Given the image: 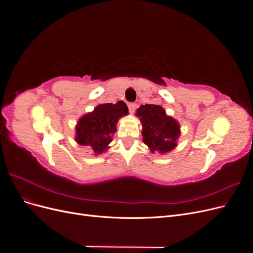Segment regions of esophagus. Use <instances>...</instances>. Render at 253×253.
Here are the masks:
<instances>
[{
	"label": "esophagus",
	"instance_id": "esophagus-1",
	"mask_svg": "<svg viewBox=\"0 0 253 253\" xmlns=\"http://www.w3.org/2000/svg\"><path fill=\"white\" fill-rule=\"evenodd\" d=\"M136 108H137L136 103H129V104H128V111H129V113H132V114H133V113L135 112Z\"/></svg>",
	"mask_w": 253,
	"mask_h": 253
}]
</instances>
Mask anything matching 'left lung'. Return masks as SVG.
Returning <instances> with one entry per match:
<instances>
[{"mask_svg": "<svg viewBox=\"0 0 253 253\" xmlns=\"http://www.w3.org/2000/svg\"><path fill=\"white\" fill-rule=\"evenodd\" d=\"M142 125V140L151 152L168 153L176 145L180 135L179 124L159 105L145 104L137 110Z\"/></svg>", "mask_w": 253, "mask_h": 253, "instance_id": "1", "label": "left lung"}]
</instances>
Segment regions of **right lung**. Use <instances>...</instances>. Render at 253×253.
Listing matches in <instances>:
<instances>
[{
  "label": "right lung",
  "instance_id": "1",
  "mask_svg": "<svg viewBox=\"0 0 253 253\" xmlns=\"http://www.w3.org/2000/svg\"><path fill=\"white\" fill-rule=\"evenodd\" d=\"M127 111L124 101L97 105L93 112L79 119L76 126V141L93 150L96 155L101 154L109 148L119 118L127 115Z\"/></svg>",
  "mask_w": 253,
  "mask_h": 253
}]
</instances>
